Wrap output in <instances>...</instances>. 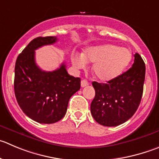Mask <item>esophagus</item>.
Instances as JSON below:
<instances>
[{
	"instance_id": "obj_1",
	"label": "esophagus",
	"mask_w": 159,
	"mask_h": 159,
	"mask_svg": "<svg viewBox=\"0 0 159 159\" xmlns=\"http://www.w3.org/2000/svg\"><path fill=\"white\" fill-rule=\"evenodd\" d=\"M88 85H89L88 81L85 80H83L81 81V87H87V86H88Z\"/></svg>"
}]
</instances>
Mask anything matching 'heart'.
<instances>
[{
	"mask_svg": "<svg viewBox=\"0 0 159 159\" xmlns=\"http://www.w3.org/2000/svg\"><path fill=\"white\" fill-rule=\"evenodd\" d=\"M132 59V54L127 48H119L111 43L87 48L83 55L74 54L72 62L76 69H84L87 62L93 63L92 70L101 81L108 82L120 75Z\"/></svg>",
	"mask_w": 159,
	"mask_h": 159,
	"instance_id": "obj_1",
	"label": "heart"
}]
</instances>
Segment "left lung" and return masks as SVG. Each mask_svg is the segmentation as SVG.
Listing matches in <instances>:
<instances>
[{
  "instance_id": "1",
  "label": "left lung",
  "mask_w": 159,
  "mask_h": 159,
  "mask_svg": "<svg viewBox=\"0 0 159 159\" xmlns=\"http://www.w3.org/2000/svg\"><path fill=\"white\" fill-rule=\"evenodd\" d=\"M145 79V64L134 54L133 66L107 84L93 82L95 97L90 105L94 120L105 126H116L130 119L140 105Z\"/></svg>"
}]
</instances>
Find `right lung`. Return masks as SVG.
Returning a JSON list of instances; mask_svg holds the SVG:
<instances>
[{"instance_id":"obj_1","label":"right lung","mask_w":159,"mask_h":159,"mask_svg":"<svg viewBox=\"0 0 159 159\" xmlns=\"http://www.w3.org/2000/svg\"><path fill=\"white\" fill-rule=\"evenodd\" d=\"M56 37L33 39L18 56L15 67L14 90L21 109L40 123L61 120L71 97L80 89V79L68 74L65 63L52 72H45L35 61V50L53 44Z\"/></svg>"}]
</instances>
